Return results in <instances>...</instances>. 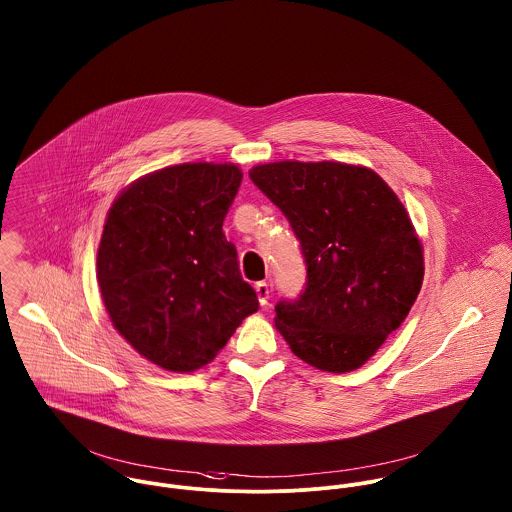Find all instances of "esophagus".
<instances>
[{
    "label": "esophagus",
    "mask_w": 512,
    "mask_h": 512,
    "mask_svg": "<svg viewBox=\"0 0 512 512\" xmlns=\"http://www.w3.org/2000/svg\"><path fill=\"white\" fill-rule=\"evenodd\" d=\"M255 291H257V297H259L261 307H267V305H269V285H267L265 281H261V283L255 285Z\"/></svg>",
    "instance_id": "1"
}]
</instances>
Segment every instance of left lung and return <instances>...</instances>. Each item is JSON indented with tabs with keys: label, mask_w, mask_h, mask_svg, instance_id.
<instances>
[{
	"label": "left lung",
	"mask_w": 512,
	"mask_h": 512,
	"mask_svg": "<svg viewBox=\"0 0 512 512\" xmlns=\"http://www.w3.org/2000/svg\"><path fill=\"white\" fill-rule=\"evenodd\" d=\"M249 178L285 213L307 263L305 291L275 307L277 330L318 370L360 368L406 320L423 283L406 207L364 166L285 160Z\"/></svg>",
	"instance_id": "obj_1"
}]
</instances>
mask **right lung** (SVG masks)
Returning a JSON list of instances; mask_svg holds the SVG:
<instances>
[{"mask_svg":"<svg viewBox=\"0 0 512 512\" xmlns=\"http://www.w3.org/2000/svg\"><path fill=\"white\" fill-rule=\"evenodd\" d=\"M235 164H178L132 182L110 205L97 255L118 334L168 372L209 364L259 301L223 219L241 186Z\"/></svg>","mask_w":512,"mask_h":512,"instance_id":"right-lung-1","label":"right lung"}]
</instances>
